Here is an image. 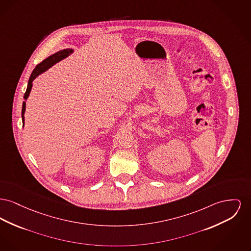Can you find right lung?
Instances as JSON below:
<instances>
[{
	"instance_id": "obj_1",
	"label": "right lung",
	"mask_w": 251,
	"mask_h": 251,
	"mask_svg": "<svg viewBox=\"0 0 251 251\" xmlns=\"http://www.w3.org/2000/svg\"><path fill=\"white\" fill-rule=\"evenodd\" d=\"M73 52L72 49H63V50H60L59 52L53 54L52 56L48 57L47 59H45V60H43L40 64H38L35 69L33 70L32 74L30 75L29 80H28V84H27V88H26V92L25 93V96H24V99H25V101L23 102V108H22V118H23V123L25 124V100H27L28 96H29L30 91L32 88V81L39 75L44 73L45 71H46L48 68H50L52 65H54L55 63H57L59 60L66 58L68 55H70L71 53Z\"/></svg>"
}]
</instances>
